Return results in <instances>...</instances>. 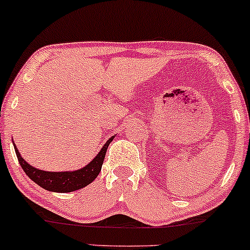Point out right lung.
<instances>
[{
  "mask_svg": "<svg viewBox=\"0 0 250 250\" xmlns=\"http://www.w3.org/2000/svg\"><path fill=\"white\" fill-rule=\"evenodd\" d=\"M114 137H111L105 145L102 147L100 152L94 157L92 162L86 167H81L79 170L75 171H62V172H52V171H43L36 167H30L28 163L22 158L20 155L18 147L14 144V148H15L16 156H18L19 163L21 167L23 169L26 175L35 182L38 186H40L43 189L48 190V191L54 192H72L75 190H79L88 186L89 183L97 178L99 172L102 171V167L104 163V158H105L106 151H107L108 145L113 140Z\"/></svg>",
  "mask_w": 250,
  "mask_h": 250,
  "instance_id": "add662e5",
  "label": "right lung"
}]
</instances>
